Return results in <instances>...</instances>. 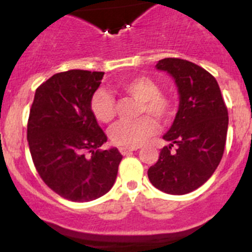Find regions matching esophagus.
<instances>
[{
    "label": "esophagus",
    "mask_w": 252,
    "mask_h": 252,
    "mask_svg": "<svg viewBox=\"0 0 252 252\" xmlns=\"http://www.w3.org/2000/svg\"><path fill=\"white\" fill-rule=\"evenodd\" d=\"M138 149H139V147H124V146H122V147H119V152H121L123 156H126V155H129L130 152L136 151Z\"/></svg>",
    "instance_id": "1"
}]
</instances>
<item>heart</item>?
Here are the masks:
<instances>
[{
  "instance_id": "obj_1",
  "label": "heart",
  "mask_w": 252,
  "mask_h": 252,
  "mask_svg": "<svg viewBox=\"0 0 252 252\" xmlns=\"http://www.w3.org/2000/svg\"><path fill=\"white\" fill-rule=\"evenodd\" d=\"M121 89L141 103L140 113H149L161 122H167L173 114L171 100L162 94L154 80L146 77L124 81ZM91 112L101 123H110L114 118V98L108 91L98 89L91 97ZM158 131V124L151 117H141L134 122H119L110 130L111 140L116 145L138 147Z\"/></svg>"
}]
</instances>
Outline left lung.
Listing matches in <instances>:
<instances>
[{
    "label": "left lung",
    "instance_id": "1",
    "mask_svg": "<svg viewBox=\"0 0 252 252\" xmlns=\"http://www.w3.org/2000/svg\"><path fill=\"white\" fill-rule=\"evenodd\" d=\"M156 68L174 79L179 106L168 141L147 175L155 188L184 195L210 179L222 159L228 130V111L217 80L204 68L180 58H164Z\"/></svg>",
    "mask_w": 252,
    "mask_h": 252
}]
</instances>
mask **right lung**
<instances>
[{"label": "right lung", "mask_w": 252, "mask_h": 252, "mask_svg": "<svg viewBox=\"0 0 252 252\" xmlns=\"http://www.w3.org/2000/svg\"><path fill=\"white\" fill-rule=\"evenodd\" d=\"M103 72L72 69L52 75L35 91L28 142L35 168L48 188L75 202L101 197L116 182L122 155L107 141L91 112Z\"/></svg>", "instance_id": "right-lung-1"}]
</instances>
